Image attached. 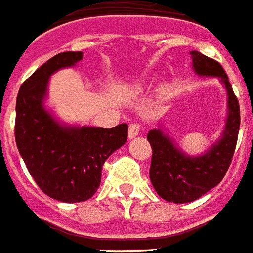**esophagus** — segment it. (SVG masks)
I'll return each mask as SVG.
<instances>
[{
  "label": "esophagus",
  "instance_id": "esophagus-1",
  "mask_svg": "<svg viewBox=\"0 0 253 253\" xmlns=\"http://www.w3.org/2000/svg\"><path fill=\"white\" fill-rule=\"evenodd\" d=\"M141 131V126L138 123H131L128 126V138H135Z\"/></svg>",
  "mask_w": 253,
  "mask_h": 253
}]
</instances>
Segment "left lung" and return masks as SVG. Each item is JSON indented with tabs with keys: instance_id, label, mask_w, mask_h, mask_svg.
<instances>
[{
	"instance_id": "left-lung-1",
	"label": "left lung",
	"mask_w": 253,
	"mask_h": 253,
	"mask_svg": "<svg viewBox=\"0 0 253 253\" xmlns=\"http://www.w3.org/2000/svg\"><path fill=\"white\" fill-rule=\"evenodd\" d=\"M194 72L220 78L228 96V117L221 138L203 155L181 151L161 128L150 130L147 141L153 149L150 179L158 196L169 203H192L221 182L232 162L240 128V106L220 63L192 50Z\"/></svg>"
}]
</instances>
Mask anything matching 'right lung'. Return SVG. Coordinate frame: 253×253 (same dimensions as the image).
<instances>
[{
  "label": "right lung",
  "mask_w": 253,
  "mask_h": 253,
  "mask_svg": "<svg viewBox=\"0 0 253 253\" xmlns=\"http://www.w3.org/2000/svg\"><path fill=\"white\" fill-rule=\"evenodd\" d=\"M82 59L83 52L53 56L22 83L16 102L17 149L39 188L63 203L85 201L96 193L103 165L126 143L128 130L126 123L112 128L65 126L46 111L50 75Z\"/></svg>",
  "instance_id": "1"
}]
</instances>
